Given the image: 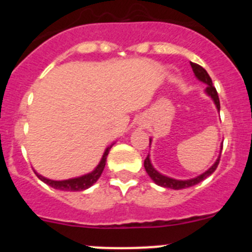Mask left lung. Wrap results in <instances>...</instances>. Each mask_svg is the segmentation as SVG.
<instances>
[{
	"mask_svg": "<svg viewBox=\"0 0 252 252\" xmlns=\"http://www.w3.org/2000/svg\"><path fill=\"white\" fill-rule=\"evenodd\" d=\"M190 64H191L192 72H194L195 77L199 79L200 81H202V83H205L206 85H207V88H206V90H205L206 94H207V95L212 98L213 102H215V105H216V107H217V110L220 111V97H218L217 90H216V88L213 86V84H212V79L210 78L208 73L206 72L201 65L196 64V63H192V62H190ZM150 142H151V139H150ZM218 163H220V157H218L217 161L215 162V164H213L210 169H207L205 173L200 174L199 177L192 178V179H188V180H177V179H173V178L166 177V175L158 173V172H157L156 169L154 168V166L151 164L149 155H147V157L145 158L144 167H145V169H146L147 174L150 175V178H151V179L154 180L157 185H159V187H163V188H169V189L180 190V189H185V188H190V187H192V185L199 184L200 182H202V180L206 179L208 175H211L213 172L216 171V168L218 167Z\"/></svg>",
	"mask_w": 252,
	"mask_h": 252,
	"instance_id": "obj_1",
	"label": "left lung"
}]
</instances>
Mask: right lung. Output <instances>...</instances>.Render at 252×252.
I'll use <instances>...</instances> for the list:
<instances>
[{
	"mask_svg": "<svg viewBox=\"0 0 252 252\" xmlns=\"http://www.w3.org/2000/svg\"><path fill=\"white\" fill-rule=\"evenodd\" d=\"M111 147L112 145L110 147L106 149L105 154H103L102 158H101L100 163L97 164V167H96L91 173L81 175V177L72 178V179H67V180H51V179H47V178L42 177V175H40L39 173H36L35 171L34 172L40 180L46 183L47 185L52 187L53 189L63 190V191H81V190L88 189V188H90L91 185L95 184V183L97 182L98 178L101 177V174H102L103 172V168H105L106 166V158H107V155L108 152H110Z\"/></svg>",
	"mask_w": 252,
	"mask_h": 252,
	"instance_id": "right-lung-1",
	"label": "right lung"
}]
</instances>
